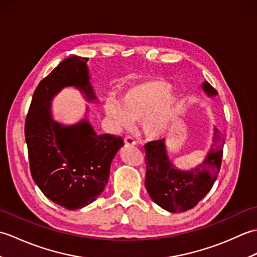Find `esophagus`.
Segmentation results:
<instances>
[{
	"instance_id": "1",
	"label": "esophagus",
	"mask_w": 257,
	"mask_h": 257,
	"mask_svg": "<svg viewBox=\"0 0 257 257\" xmlns=\"http://www.w3.org/2000/svg\"><path fill=\"white\" fill-rule=\"evenodd\" d=\"M124 145L125 146H136V145H137V143H136L134 138H132V137H125L124 138Z\"/></svg>"
}]
</instances>
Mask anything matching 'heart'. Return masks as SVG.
Segmentation results:
<instances>
[{
    "label": "heart",
    "instance_id": "obj_1",
    "mask_svg": "<svg viewBox=\"0 0 257 257\" xmlns=\"http://www.w3.org/2000/svg\"><path fill=\"white\" fill-rule=\"evenodd\" d=\"M179 109V96L170 84L161 79H145L127 87L120 102L109 98L103 105L106 117L118 130L130 129L141 121L143 132L150 139L162 138L170 132Z\"/></svg>",
    "mask_w": 257,
    "mask_h": 257
}]
</instances>
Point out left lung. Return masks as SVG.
<instances>
[{"instance_id":"1","label":"left lung","mask_w":257,"mask_h":257,"mask_svg":"<svg viewBox=\"0 0 257 257\" xmlns=\"http://www.w3.org/2000/svg\"><path fill=\"white\" fill-rule=\"evenodd\" d=\"M202 89L209 97L217 91L204 81ZM224 139L214 128L212 146L205 159L191 170H180L169 159L165 139L150 141L146 149V188L150 198L162 209L181 213L192 209L209 193L220 172Z\"/></svg>"}]
</instances>
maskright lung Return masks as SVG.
<instances>
[{
  "label": "right lung",
  "instance_id": "1",
  "mask_svg": "<svg viewBox=\"0 0 257 257\" xmlns=\"http://www.w3.org/2000/svg\"><path fill=\"white\" fill-rule=\"evenodd\" d=\"M87 62L69 56L59 63L36 87L25 120L32 178L45 196L70 211L101 194L113 157L123 146L120 137L97 135L87 118L70 125L53 118L52 100L65 87L77 88L88 101L97 100Z\"/></svg>",
  "mask_w": 257,
  "mask_h": 257
}]
</instances>
